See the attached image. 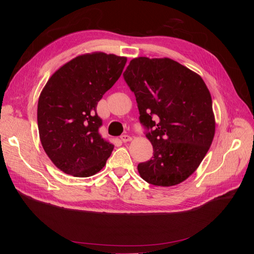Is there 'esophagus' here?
<instances>
[{"mask_svg":"<svg viewBox=\"0 0 254 254\" xmlns=\"http://www.w3.org/2000/svg\"><path fill=\"white\" fill-rule=\"evenodd\" d=\"M121 140H122L123 142H124V143H126V142L131 141V136L128 135V134H123V135L121 136Z\"/></svg>","mask_w":254,"mask_h":254,"instance_id":"34e87169","label":"esophagus"}]
</instances>
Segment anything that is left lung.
I'll list each match as a JSON object with an SVG mask.
<instances>
[{"label":"left lung","mask_w":254,"mask_h":254,"mask_svg":"<svg viewBox=\"0 0 254 254\" xmlns=\"http://www.w3.org/2000/svg\"><path fill=\"white\" fill-rule=\"evenodd\" d=\"M123 75L153 147L152 158L137 165L142 179L158 187L187 180L215 134L212 97L204 81L170 58H134Z\"/></svg>","instance_id":"left-lung-1"}]
</instances>
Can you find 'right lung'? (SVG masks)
<instances>
[{
    "label": "right lung",
    "mask_w": 254,
    "mask_h": 254,
    "mask_svg": "<svg viewBox=\"0 0 254 254\" xmlns=\"http://www.w3.org/2000/svg\"><path fill=\"white\" fill-rule=\"evenodd\" d=\"M126 57L95 52L68 61L54 73L38 101L40 141L64 174L90 177L105 166L114 146L103 139L97 103L117 82Z\"/></svg>",
    "instance_id": "1"
}]
</instances>
